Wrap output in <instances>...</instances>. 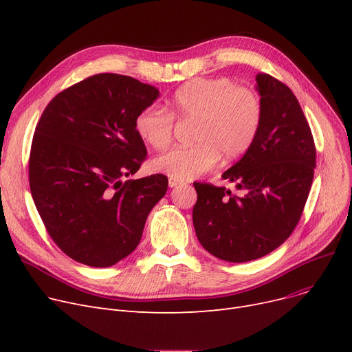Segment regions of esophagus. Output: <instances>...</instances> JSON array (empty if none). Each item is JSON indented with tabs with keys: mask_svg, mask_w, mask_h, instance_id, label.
<instances>
[{
	"mask_svg": "<svg viewBox=\"0 0 352 352\" xmlns=\"http://www.w3.org/2000/svg\"><path fill=\"white\" fill-rule=\"evenodd\" d=\"M181 184H184V181H181V179H177V178H170V179H168V186H170L171 188H174V187H177V186H181Z\"/></svg>",
	"mask_w": 352,
	"mask_h": 352,
	"instance_id": "obj_1",
	"label": "esophagus"
}]
</instances>
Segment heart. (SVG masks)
I'll return each instance as SVG.
<instances>
[{
	"mask_svg": "<svg viewBox=\"0 0 352 352\" xmlns=\"http://www.w3.org/2000/svg\"><path fill=\"white\" fill-rule=\"evenodd\" d=\"M263 117L256 89L227 77L194 78L174 92L168 109L144 108L135 131L154 150H164L173 141L175 120L192 122V145L173 148L153 161L154 170L182 181L208 171L219 158L227 162L244 155L260 133Z\"/></svg>",
	"mask_w": 352,
	"mask_h": 352,
	"instance_id": "heart-1",
	"label": "heart"
}]
</instances>
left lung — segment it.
I'll list each match as a JSON object with an SVG mask.
<instances>
[{
  "mask_svg": "<svg viewBox=\"0 0 352 352\" xmlns=\"http://www.w3.org/2000/svg\"><path fill=\"white\" fill-rule=\"evenodd\" d=\"M264 117L245 155L224 173L238 194L194 182L192 223L198 241L230 263H247L280 247L302 215L316 168V144L292 91L270 74H258Z\"/></svg>",
  "mask_w": 352,
  "mask_h": 352,
  "instance_id": "left-lung-1",
  "label": "left lung"
}]
</instances>
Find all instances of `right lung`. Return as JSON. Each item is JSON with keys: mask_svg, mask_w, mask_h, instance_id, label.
<instances>
[{"mask_svg": "<svg viewBox=\"0 0 352 352\" xmlns=\"http://www.w3.org/2000/svg\"><path fill=\"white\" fill-rule=\"evenodd\" d=\"M158 89L102 72L45 107L32 137L28 178L47 232L74 261L111 267L141 241L148 214L168 188L154 174L126 179L146 158L135 118Z\"/></svg>", "mask_w": 352, "mask_h": 352, "instance_id": "add662e5", "label": "right lung"}]
</instances>
